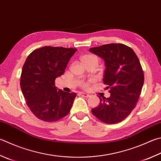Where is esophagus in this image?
<instances>
[{
	"label": "esophagus",
	"mask_w": 161,
	"mask_h": 161,
	"mask_svg": "<svg viewBox=\"0 0 161 161\" xmlns=\"http://www.w3.org/2000/svg\"><path fill=\"white\" fill-rule=\"evenodd\" d=\"M78 95L82 96V97H89L90 96V95H88V94H86V93H83V92H80Z\"/></svg>",
	"instance_id": "obj_1"
}]
</instances>
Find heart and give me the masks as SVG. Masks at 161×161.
<instances>
[{"instance_id":"heart-1","label":"heart","mask_w":161,"mask_h":161,"mask_svg":"<svg viewBox=\"0 0 161 161\" xmlns=\"http://www.w3.org/2000/svg\"><path fill=\"white\" fill-rule=\"evenodd\" d=\"M81 60L83 63L90 62H95L97 63L98 62L97 58L95 55H92V54H86V55H85L82 57ZM95 80L94 79V78H91V79L88 80L87 81L83 82V83H81V87L84 89H86L89 87L90 84L93 83V82H95Z\"/></svg>"}]
</instances>
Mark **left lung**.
<instances>
[{"mask_svg":"<svg viewBox=\"0 0 161 161\" xmlns=\"http://www.w3.org/2000/svg\"><path fill=\"white\" fill-rule=\"evenodd\" d=\"M91 53L104 59L106 69L103 82L111 96H99L98 107L92 113L107 124L120 123L136 107L144 84V71L137 54L122 43H110L90 48Z\"/></svg>","mask_w":161,"mask_h":161,"instance_id":"left-lung-1","label":"left lung"}]
</instances>
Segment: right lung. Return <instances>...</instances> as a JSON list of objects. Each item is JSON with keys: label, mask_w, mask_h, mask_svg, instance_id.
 Segmentation results:
<instances>
[{"label": "right lung", "mask_w": 161, "mask_h": 161, "mask_svg": "<svg viewBox=\"0 0 161 161\" xmlns=\"http://www.w3.org/2000/svg\"><path fill=\"white\" fill-rule=\"evenodd\" d=\"M76 51L75 48L45 46L33 50L26 58L20 87L27 106L38 119L55 122L69 114L76 93L57 90L54 83Z\"/></svg>", "instance_id": "1"}]
</instances>
